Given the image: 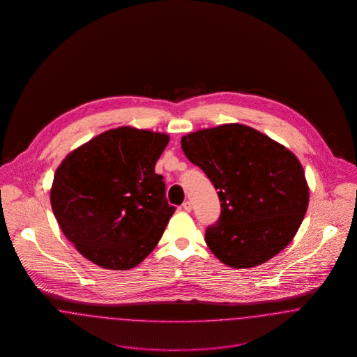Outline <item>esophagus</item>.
Segmentation results:
<instances>
[{"instance_id":"esophagus-1","label":"esophagus","mask_w":357,"mask_h":357,"mask_svg":"<svg viewBox=\"0 0 357 357\" xmlns=\"http://www.w3.org/2000/svg\"><path fill=\"white\" fill-rule=\"evenodd\" d=\"M182 207H183V210H185V211H191V208H192L191 202H188V201H186L185 204H182Z\"/></svg>"}]
</instances>
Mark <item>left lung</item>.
<instances>
[{
	"mask_svg": "<svg viewBox=\"0 0 357 357\" xmlns=\"http://www.w3.org/2000/svg\"><path fill=\"white\" fill-rule=\"evenodd\" d=\"M182 150L218 190L221 215L206 229L204 241L220 261L253 268L288 246L309 202L294 153L238 123L183 136Z\"/></svg>",
	"mask_w": 357,
	"mask_h": 357,
	"instance_id": "1",
	"label": "left lung"
}]
</instances>
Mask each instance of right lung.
I'll return each instance as SVG.
<instances>
[{
  "label": "right lung",
  "instance_id": "right-lung-1",
  "mask_svg": "<svg viewBox=\"0 0 357 357\" xmlns=\"http://www.w3.org/2000/svg\"><path fill=\"white\" fill-rule=\"evenodd\" d=\"M166 134L119 127L91 139L57 167L53 214L80 255L111 271L139 265L155 249L175 207L155 172Z\"/></svg>",
  "mask_w": 357,
  "mask_h": 357
}]
</instances>
